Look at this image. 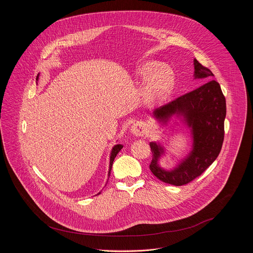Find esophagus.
<instances>
[{"mask_svg": "<svg viewBox=\"0 0 253 253\" xmlns=\"http://www.w3.org/2000/svg\"><path fill=\"white\" fill-rule=\"evenodd\" d=\"M130 132L135 135V136H143L146 132V126H145L144 124L142 123H137V124H134L131 128H130Z\"/></svg>", "mask_w": 253, "mask_h": 253, "instance_id": "34e87169", "label": "esophagus"}]
</instances>
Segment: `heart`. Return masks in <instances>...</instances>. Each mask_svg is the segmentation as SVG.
Listing matches in <instances>:
<instances>
[{
  "mask_svg": "<svg viewBox=\"0 0 253 253\" xmlns=\"http://www.w3.org/2000/svg\"><path fill=\"white\" fill-rule=\"evenodd\" d=\"M135 76L144 80L141 96L143 103L148 107L163 102L172 90L174 83L172 72L156 61L141 64L135 70Z\"/></svg>",
  "mask_w": 253,
  "mask_h": 253,
  "instance_id": "b5f03b06",
  "label": "heart"
}]
</instances>
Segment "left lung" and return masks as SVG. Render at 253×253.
<instances>
[{"mask_svg":"<svg viewBox=\"0 0 253 253\" xmlns=\"http://www.w3.org/2000/svg\"><path fill=\"white\" fill-rule=\"evenodd\" d=\"M213 74L194 59V79L211 80ZM152 117L161 127L173 122L171 128L183 126L191 136V149L171 169L161 166L168 155L162 141L150 142L152 173L161 181L181 186L200 176L216 160L224 140L226 100L220 84L211 80L170 103L156 109Z\"/></svg>","mask_w":253,"mask_h":253,"instance_id":"left-lung-1","label":"left lung"}]
</instances>
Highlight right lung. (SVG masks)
<instances>
[{
    "label": "right lung",
    "instance_id": "obj_1",
    "mask_svg": "<svg viewBox=\"0 0 253 253\" xmlns=\"http://www.w3.org/2000/svg\"><path fill=\"white\" fill-rule=\"evenodd\" d=\"M38 80H39V75L37 76V81H38ZM122 148H123V145L116 144L113 146V148H112V150H111V153H110V162H109L108 177L110 176V174H111V169H112L113 162H114L116 156L118 155V153L122 150ZM99 194H100V192H99L97 195H99Z\"/></svg>",
    "mask_w": 253,
    "mask_h": 253
}]
</instances>
